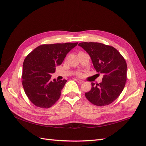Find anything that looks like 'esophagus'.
<instances>
[{
    "label": "esophagus",
    "instance_id": "34e87169",
    "mask_svg": "<svg viewBox=\"0 0 146 146\" xmlns=\"http://www.w3.org/2000/svg\"><path fill=\"white\" fill-rule=\"evenodd\" d=\"M75 80H76L77 83H80V84H81V83H83L84 82L83 81H82V80H79V79H75Z\"/></svg>",
    "mask_w": 146,
    "mask_h": 146
}]
</instances>
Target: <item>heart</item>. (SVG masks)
<instances>
[{"instance_id":"heart-1","label":"heart","mask_w":146,"mask_h":146,"mask_svg":"<svg viewBox=\"0 0 146 146\" xmlns=\"http://www.w3.org/2000/svg\"><path fill=\"white\" fill-rule=\"evenodd\" d=\"M77 76H82V74L78 72V73H77Z\"/></svg>"}]
</instances>
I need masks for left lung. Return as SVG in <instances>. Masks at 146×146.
I'll use <instances>...</instances> for the list:
<instances>
[{"instance_id":"obj_1","label":"left lung","mask_w":146,"mask_h":146,"mask_svg":"<svg viewBox=\"0 0 146 146\" xmlns=\"http://www.w3.org/2000/svg\"><path fill=\"white\" fill-rule=\"evenodd\" d=\"M90 55L96 71L103 74L100 83H91V90L85 94L91 103L99 107L115 100L124 88L127 80V63L115 48L100 42L78 44Z\"/></svg>"}]
</instances>
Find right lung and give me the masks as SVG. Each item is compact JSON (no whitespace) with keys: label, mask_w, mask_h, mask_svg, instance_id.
<instances>
[{"label":"right lung","mask_w":146,"mask_h":146,"mask_svg":"<svg viewBox=\"0 0 146 146\" xmlns=\"http://www.w3.org/2000/svg\"><path fill=\"white\" fill-rule=\"evenodd\" d=\"M78 42L56 43L39 46L26 56L23 63V85L25 93L35 106L48 108L61 96L67 80H52L55 72L68 53Z\"/></svg>","instance_id":"obj_1"}]
</instances>
